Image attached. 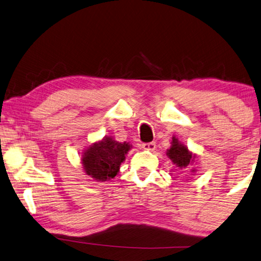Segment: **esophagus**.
Segmentation results:
<instances>
[{"mask_svg":"<svg viewBox=\"0 0 261 261\" xmlns=\"http://www.w3.org/2000/svg\"><path fill=\"white\" fill-rule=\"evenodd\" d=\"M142 147H143L144 150L153 151L155 149V144L153 142H151V143H143L142 144Z\"/></svg>","mask_w":261,"mask_h":261,"instance_id":"obj_1","label":"esophagus"}]
</instances>
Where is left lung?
<instances>
[{"label":"left lung","mask_w":261,"mask_h":261,"mask_svg":"<svg viewBox=\"0 0 261 261\" xmlns=\"http://www.w3.org/2000/svg\"><path fill=\"white\" fill-rule=\"evenodd\" d=\"M168 157L172 161V163L177 168L179 169H186L189 165H191L196 155H193L190 152L188 147H186L184 144H181L178 138L172 137V142H171V147L168 149ZM194 172V170H192Z\"/></svg>","instance_id":"obj_1"}]
</instances>
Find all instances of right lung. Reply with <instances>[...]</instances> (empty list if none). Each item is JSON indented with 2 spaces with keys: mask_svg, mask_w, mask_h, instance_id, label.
Returning <instances> with one entry per match:
<instances>
[{
  "mask_svg": "<svg viewBox=\"0 0 261 261\" xmlns=\"http://www.w3.org/2000/svg\"><path fill=\"white\" fill-rule=\"evenodd\" d=\"M130 149L129 143H119L112 137H104L102 141L91 144L82 154L85 173L97 181L115 178Z\"/></svg>",
  "mask_w": 261,
  "mask_h": 261,
  "instance_id": "1",
  "label": "right lung"
}]
</instances>
